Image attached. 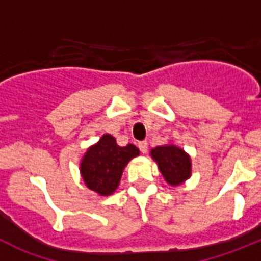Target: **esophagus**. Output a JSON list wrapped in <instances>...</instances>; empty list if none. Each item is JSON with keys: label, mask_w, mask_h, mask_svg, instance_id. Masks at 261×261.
<instances>
[{"label": "esophagus", "mask_w": 261, "mask_h": 261, "mask_svg": "<svg viewBox=\"0 0 261 261\" xmlns=\"http://www.w3.org/2000/svg\"><path fill=\"white\" fill-rule=\"evenodd\" d=\"M138 147H140L141 153L145 154L147 151V142L146 141H140V142H138Z\"/></svg>", "instance_id": "obj_1"}]
</instances>
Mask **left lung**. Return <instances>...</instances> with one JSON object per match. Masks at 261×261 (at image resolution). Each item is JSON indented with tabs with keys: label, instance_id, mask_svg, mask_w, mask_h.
<instances>
[{
	"label": "left lung",
	"instance_id": "1",
	"mask_svg": "<svg viewBox=\"0 0 261 261\" xmlns=\"http://www.w3.org/2000/svg\"><path fill=\"white\" fill-rule=\"evenodd\" d=\"M150 154L158 163L163 177L171 186H177L191 176V158L179 147L172 145L156 146Z\"/></svg>",
	"mask_w": 261,
	"mask_h": 261
}]
</instances>
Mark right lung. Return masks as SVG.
Listing matches in <instances>:
<instances>
[{"label":"right lung","mask_w":261,"mask_h":261,"mask_svg":"<svg viewBox=\"0 0 261 261\" xmlns=\"http://www.w3.org/2000/svg\"><path fill=\"white\" fill-rule=\"evenodd\" d=\"M140 150L132 144L121 147L111 135H105L91 146L81 163V174L91 191L99 195H111L117 188L124 167Z\"/></svg>","instance_id":"obj_1"}]
</instances>
